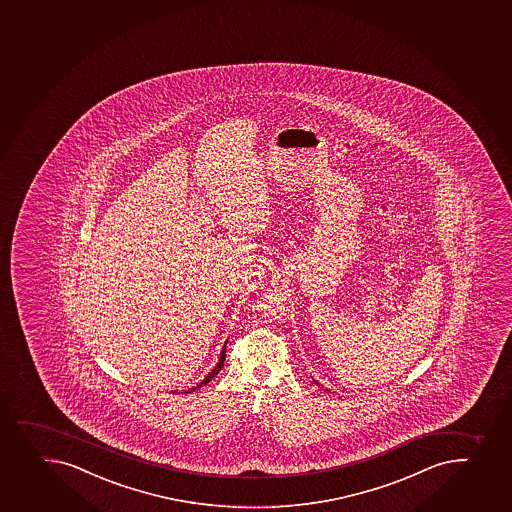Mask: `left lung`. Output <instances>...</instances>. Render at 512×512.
I'll return each mask as SVG.
<instances>
[{
    "instance_id": "8db88e82",
    "label": "left lung",
    "mask_w": 512,
    "mask_h": 512,
    "mask_svg": "<svg viewBox=\"0 0 512 512\" xmlns=\"http://www.w3.org/2000/svg\"><path fill=\"white\" fill-rule=\"evenodd\" d=\"M314 383H316V385H319V383H317V381H316V380H314Z\"/></svg>"
}]
</instances>
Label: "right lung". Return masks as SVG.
I'll list each match as a JSON object with an SVG mask.
<instances>
[{
    "label": "right lung",
    "mask_w": 512,
    "mask_h": 512,
    "mask_svg": "<svg viewBox=\"0 0 512 512\" xmlns=\"http://www.w3.org/2000/svg\"><path fill=\"white\" fill-rule=\"evenodd\" d=\"M225 346H227V344H225ZM225 346H223L222 353H220V359H218V363H216V366L213 368L210 375L206 376L205 380H201L198 385L193 386L191 390L185 391V393H191V391H195L196 388H201V386L206 385V383H210V381L218 375V371L223 368V363H225Z\"/></svg>",
    "instance_id": "obj_1"
}]
</instances>
